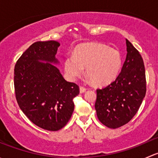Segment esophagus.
<instances>
[{"instance_id":"1","label":"esophagus","mask_w":158,"mask_h":158,"mask_svg":"<svg viewBox=\"0 0 158 158\" xmlns=\"http://www.w3.org/2000/svg\"><path fill=\"white\" fill-rule=\"evenodd\" d=\"M85 90H86V89H85V87H83V86L79 87V91H80V93H83V92H85Z\"/></svg>"}]
</instances>
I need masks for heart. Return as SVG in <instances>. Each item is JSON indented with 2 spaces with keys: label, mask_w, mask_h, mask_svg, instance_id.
<instances>
[{
  "label": "heart",
  "mask_w": 158,
  "mask_h": 158,
  "mask_svg": "<svg viewBox=\"0 0 158 158\" xmlns=\"http://www.w3.org/2000/svg\"><path fill=\"white\" fill-rule=\"evenodd\" d=\"M84 67L95 85H108L117 77L122 67L120 52L99 43L82 44L74 54L66 56L64 69L70 80H76L84 73Z\"/></svg>",
  "instance_id": "heart-1"
}]
</instances>
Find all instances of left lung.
<instances>
[{"label":"left lung","mask_w":158,"mask_h":158,"mask_svg":"<svg viewBox=\"0 0 158 158\" xmlns=\"http://www.w3.org/2000/svg\"><path fill=\"white\" fill-rule=\"evenodd\" d=\"M127 56L115 80L96 90L98 118L110 128H118L135 115L146 94L145 69L138 50L126 40Z\"/></svg>","instance_id":"left-lung-1"}]
</instances>
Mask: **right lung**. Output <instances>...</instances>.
Masks as SVG:
<instances>
[{
    "mask_svg": "<svg viewBox=\"0 0 158 158\" xmlns=\"http://www.w3.org/2000/svg\"><path fill=\"white\" fill-rule=\"evenodd\" d=\"M60 43L38 41L30 46L14 67V90L17 104L36 125L48 131H58L67 124L74 110L73 98L79 87L65 80L55 55ZM46 61L47 63L40 61Z\"/></svg>",
    "mask_w": 158,
    "mask_h": 158,
    "instance_id": "right-lung-1",
    "label": "right lung"
}]
</instances>
